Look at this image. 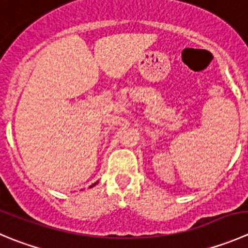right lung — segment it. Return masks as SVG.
I'll return each instance as SVG.
<instances>
[{
    "instance_id": "1",
    "label": "right lung",
    "mask_w": 248,
    "mask_h": 248,
    "mask_svg": "<svg viewBox=\"0 0 248 248\" xmlns=\"http://www.w3.org/2000/svg\"><path fill=\"white\" fill-rule=\"evenodd\" d=\"M97 184H98V182H95V183H94V184H92V185H91L90 188H93V186H94V185H97Z\"/></svg>"
}]
</instances>
